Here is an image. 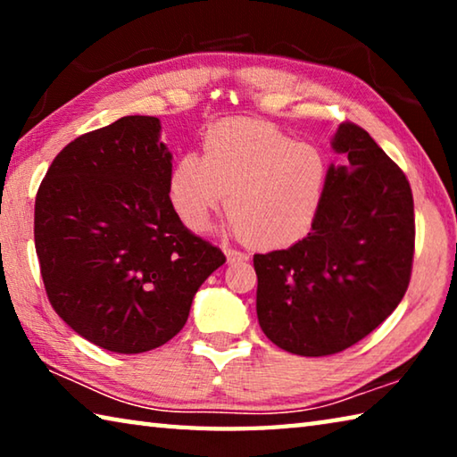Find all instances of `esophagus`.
Listing matches in <instances>:
<instances>
[{
	"label": "esophagus",
	"instance_id": "34e87169",
	"mask_svg": "<svg viewBox=\"0 0 457 457\" xmlns=\"http://www.w3.org/2000/svg\"><path fill=\"white\" fill-rule=\"evenodd\" d=\"M223 253H226L228 264H236V262H247V260H250V256H245V253L237 252V250H231V247H226V250H223Z\"/></svg>",
	"mask_w": 457,
	"mask_h": 457
}]
</instances>
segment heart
<instances>
[{
	"instance_id": "heart-1",
	"label": "heart",
	"mask_w": 457,
	"mask_h": 457,
	"mask_svg": "<svg viewBox=\"0 0 457 457\" xmlns=\"http://www.w3.org/2000/svg\"><path fill=\"white\" fill-rule=\"evenodd\" d=\"M327 159L270 122L229 119L204 135L201 159L187 153L169 173V199L185 228L204 231L226 204L228 226L262 250L308 234L320 210Z\"/></svg>"
}]
</instances>
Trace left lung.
<instances>
[{
  "label": "left lung",
  "instance_id": "obj_1",
  "mask_svg": "<svg viewBox=\"0 0 457 457\" xmlns=\"http://www.w3.org/2000/svg\"><path fill=\"white\" fill-rule=\"evenodd\" d=\"M312 231L288 250L256 253V312L282 351L327 357L349 349L395 311L411 276L413 195L367 130L345 122L330 141Z\"/></svg>",
  "mask_w": 457,
  "mask_h": 457
}]
</instances>
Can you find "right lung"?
<instances>
[{
	"label": "right lung",
	"instance_id": "1",
	"mask_svg": "<svg viewBox=\"0 0 457 457\" xmlns=\"http://www.w3.org/2000/svg\"><path fill=\"white\" fill-rule=\"evenodd\" d=\"M157 117H122L58 153L36 195L34 239L54 311L100 349L137 354L179 332L226 256L169 199Z\"/></svg>",
	"mask_w": 457,
	"mask_h": 457
}]
</instances>
